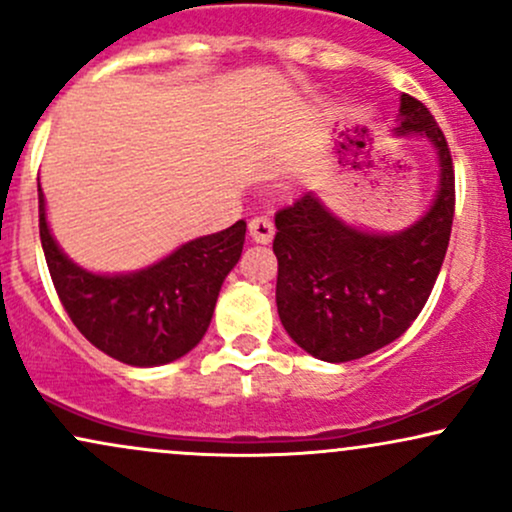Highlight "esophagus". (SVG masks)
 Returning <instances> with one entry per match:
<instances>
[{
	"label": "esophagus",
	"mask_w": 512,
	"mask_h": 512,
	"mask_svg": "<svg viewBox=\"0 0 512 512\" xmlns=\"http://www.w3.org/2000/svg\"><path fill=\"white\" fill-rule=\"evenodd\" d=\"M248 231H250V238L255 240V243L269 245L274 238V223L269 221L267 216H255V219H250V223H248Z\"/></svg>",
	"instance_id": "obj_1"
}]
</instances>
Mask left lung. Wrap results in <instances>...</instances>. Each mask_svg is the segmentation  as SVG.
<instances>
[{"label": "left lung", "instance_id": "obj_1", "mask_svg": "<svg viewBox=\"0 0 512 512\" xmlns=\"http://www.w3.org/2000/svg\"><path fill=\"white\" fill-rule=\"evenodd\" d=\"M392 134L431 144L438 180L424 214L395 233L342 219L317 192L274 216L276 310L310 356L346 363L409 330L431 296L452 231L455 173L448 142L428 108L402 93Z\"/></svg>", "mask_w": 512, "mask_h": 512}]
</instances>
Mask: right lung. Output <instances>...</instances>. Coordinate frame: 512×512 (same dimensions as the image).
I'll return each mask as SVG.
<instances>
[{
	"mask_svg": "<svg viewBox=\"0 0 512 512\" xmlns=\"http://www.w3.org/2000/svg\"><path fill=\"white\" fill-rule=\"evenodd\" d=\"M40 243L52 284L72 322L103 354L134 368L166 366L190 354L209 330L216 298L245 243V221L187 240L134 272L81 267L60 248L38 180Z\"/></svg>",
	"mask_w": 512,
	"mask_h": 512,
	"instance_id": "1",
	"label": "right lung"
}]
</instances>
